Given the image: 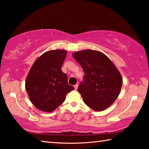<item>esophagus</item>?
Returning <instances> with one entry per match:
<instances>
[{
	"label": "esophagus",
	"mask_w": 149,
	"mask_h": 149,
	"mask_svg": "<svg viewBox=\"0 0 149 149\" xmlns=\"http://www.w3.org/2000/svg\"><path fill=\"white\" fill-rule=\"evenodd\" d=\"M74 88H75V90H77V88H78V84H76L74 86Z\"/></svg>",
	"instance_id": "34e87169"
}]
</instances>
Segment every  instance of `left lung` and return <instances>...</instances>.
Wrapping results in <instances>:
<instances>
[{
    "mask_svg": "<svg viewBox=\"0 0 149 149\" xmlns=\"http://www.w3.org/2000/svg\"><path fill=\"white\" fill-rule=\"evenodd\" d=\"M84 72L78 88L84 103L95 111L111 106L120 94L123 77L113 62L98 51L84 49L72 54Z\"/></svg>",
    "mask_w": 149,
    "mask_h": 149,
    "instance_id": "1",
    "label": "left lung"
}]
</instances>
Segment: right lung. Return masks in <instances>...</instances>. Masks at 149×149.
Here are the masks:
<instances>
[{"label": "right lung", "mask_w": 149, "mask_h": 149, "mask_svg": "<svg viewBox=\"0 0 149 149\" xmlns=\"http://www.w3.org/2000/svg\"><path fill=\"white\" fill-rule=\"evenodd\" d=\"M67 51L45 52L34 62L28 74L25 89L32 104L41 111L56 110L74 88L69 85L67 75L61 71Z\"/></svg>", "instance_id": "1"}]
</instances>
